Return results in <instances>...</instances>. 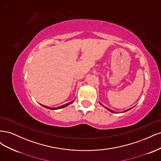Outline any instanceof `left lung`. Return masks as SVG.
<instances>
[{
	"mask_svg": "<svg viewBox=\"0 0 161 161\" xmlns=\"http://www.w3.org/2000/svg\"><path fill=\"white\" fill-rule=\"evenodd\" d=\"M100 104L101 105H102L101 103H100ZM107 109H108V110H109V111H111V112H112V113H115V111H114L113 110H111V109H109V108H105ZM131 108H130V109H127V110H125V111H123V112H125V111H129L130 109H131Z\"/></svg>",
	"mask_w": 161,
	"mask_h": 161,
	"instance_id": "1",
	"label": "left lung"
}]
</instances>
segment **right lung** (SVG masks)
Listing matches in <instances>:
<instances>
[{"label": "right lung", "mask_w": 161, "mask_h": 161, "mask_svg": "<svg viewBox=\"0 0 161 161\" xmlns=\"http://www.w3.org/2000/svg\"><path fill=\"white\" fill-rule=\"evenodd\" d=\"M73 102H74V101H71V102H70V103H67V104H66V105H62V106H60V107H58V108H48V107H47V106H45V105H42V106L43 107H44V108H47V109H61V108H65V107H66L67 105H69V104H70V103H73Z\"/></svg>", "instance_id": "1"}]
</instances>
